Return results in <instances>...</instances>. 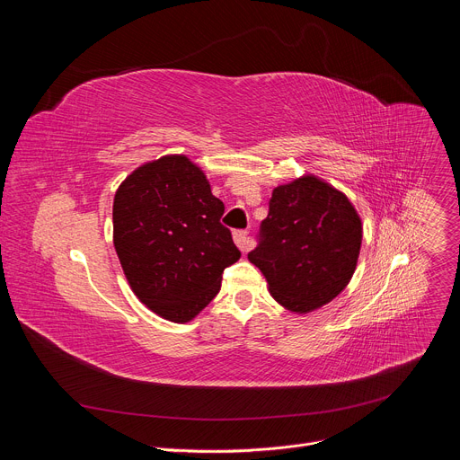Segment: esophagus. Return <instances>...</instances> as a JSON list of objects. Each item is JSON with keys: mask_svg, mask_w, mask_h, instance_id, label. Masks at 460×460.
<instances>
[{"mask_svg": "<svg viewBox=\"0 0 460 460\" xmlns=\"http://www.w3.org/2000/svg\"><path fill=\"white\" fill-rule=\"evenodd\" d=\"M233 238H234V243L238 245V249L240 251H247L249 247H251V243H249V236H247V231H234L233 233Z\"/></svg>", "mask_w": 460, "mask_h": 460, "instance_id": "obj_1", "label": "esophagus"}]
</instances>
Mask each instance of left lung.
Masks as SVG:
<instances>
[{
	"label": "left lung",
	"instance_id": "left-lung-1",
	"mask_svg": "<svg viewBox=\"0 0 460 460\" xmlns=\"http://www.w3.org/2000/svg\"><path fill=\"white\" fill-rule=\"evenodd\" d=\"M362 243V222L348 196L305 174L273 189L260 242L247 254L273 298L305 314L349 284Z\"/></svg>",
	"mask_w": 460,
	"mask_h": 460
}]
</instances>
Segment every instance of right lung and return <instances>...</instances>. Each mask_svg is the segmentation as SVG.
Returning a JSON list of instances; mask_svg holds the SVG:
<instances>
[{
    "instance_id": "obj_1",
    "label": "right lung",
    "mask_w": 460,
    "mask_h": 460,
    "mask_svg": "<svg viewBox=\"0 0 460 460\" xmlns=\"http://www.w3.org/2000/svg\"><path fill=\"white\" fill-rule=\"evenodd\" d=\"M222 215L204 171L183 155L147 162L121 181L112 204L114 249L142 304L183 323L217 296L224 270L240 258Z\"/></svg>"
}]
</instances>
